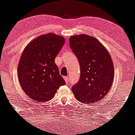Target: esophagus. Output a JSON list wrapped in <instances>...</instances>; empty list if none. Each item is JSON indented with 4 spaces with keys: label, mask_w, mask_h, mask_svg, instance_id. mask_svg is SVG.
<instances>
[{
    "label": "esophagus",
    "mask_w": 135,
    "mask_h": 135,
    "mask_svg": "<svg viewBox=\"0 0 135 135\" xmlns=\"http://www.w3.org/2000/svg\"><path fill=\"white\" fill-rule=\"evenodd\" d=\"M64 79H65V82H66V83H69V78H68L67 76H65V77H64Z\"/></svg>",
    "instance_id": "obj_1"
}]
</instances>
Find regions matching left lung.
<instances>
[{
  "mask_svg": "<svg viewBox=\"0 0 135 135\" xmlns=\"http://www.w3.org/2000/svg\"><path fill=\"white\" fill-rule=\"evenodd\" d=\"M70 48L80 65V78L72 86L75 97L80 102H98L109 93L114 80V65L110 54L103 45L86 34L72 35Z\"/></svg>",
  "mask_w": 135,
  "mask_h": 135,
  "instance_id": "8db88e82",
  "label": "left lung"
}]
</instances>
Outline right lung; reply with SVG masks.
<instances>
[{
  "label": "right lung",
  "mask_w": 135,
  "mask_h": 135,
  "mask_svg": "<svg viewBox=\"0 0 135 135\" xmlns=\"http://www.w3.org/2000/svg\"><path fill=\"white\" fill-rule=\"evenodd\" d=\"M65 42L63 37L49 33L35 38L23 50L18 65V78L22 90L32 100L49 101L59 86L65 84L55 63Z\"/></svg>",
  "instance_id": "1"
}]
</instances>
